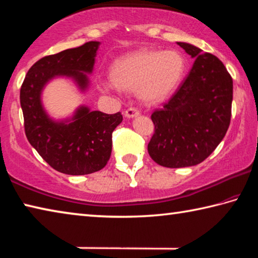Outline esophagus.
Here are the masks:
<instances>
[{
  "label": "esophagus",
  "instance_id": "obj_1",
  "mask_svg": "<svg viewBox=\"0 0 258 258\" xmlns=\"http://www.w3.org/2000/svg\"><path fill=\"white\" fill-rule=\"evenodd\" d=\"M139 115H140V111L137 108H128L127 110L125 111L126 118H134V117H137Z\"/></svg>",
  "mask_w": 258,
  "mask_h": 258
}]
</instances>
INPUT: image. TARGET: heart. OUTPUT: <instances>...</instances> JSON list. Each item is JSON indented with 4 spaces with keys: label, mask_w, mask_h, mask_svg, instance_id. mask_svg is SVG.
I'll return each mask as SVG.
<instances>
[{
    "label": "heart",
    "mask_w": 258,
    "mask_h": 258,
    "mask_svg": "<svg viewBox=\"0 0 258 258\" xmlns=\"http://www.w3.org/2000/svg\"><path fill=\"white\" fill-rule=\"evenodd\" d=\"M186 72V61L174 50H141L121 56L110 68L111 80H104L106 91L117 87L137 90L138 97L148 103L164 101L181 85Z\"/></svg>",
    "instance_id": "obj_1"
}]
</instances>
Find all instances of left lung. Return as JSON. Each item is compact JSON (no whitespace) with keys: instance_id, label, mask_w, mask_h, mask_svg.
Here are the masks:
<instances>
[{"instance_id":"left-lung-1","label":"left lung","mask_w":258,"mask_h":258,"mask_svg":"<svg viewBox=\"0 0 258 258\" xmlns=\"http://www.w3.org/2000/svg\"><path fill=\"white\" fill-rule=\"evenodd\" d=\"M195 59L191 71L167 103L151 115L155 124L148 152L169 168L204 161L225 137L231 118L233 82L222 61L185 42H177Z\"/></svg>"}]
</instances>
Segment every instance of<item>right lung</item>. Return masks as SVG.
I'll return each instance as SVG.
<instances>
[{
  "label": "right lung",
  "mask_w": 258,
  "mask_h": 258,
  "mask_svg": "<svg viewBox=\"0 0 258 258\" xmlns=\"http://www.w3.org/2000/svg\"><path fill=\"white\" fill-rule=\"evenodd\" d=\"M100 42L61 51L38 60L29 69L20 89L25 132L32 147L52 168L68 175H85L107 165L112 132L123 116L108 115L78 106L66 118L52 117L43 104V91L56 78L71 80L81 94L90 89Z\"/></svg>",
  "instance_id": "1"
}]
</instances>
